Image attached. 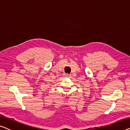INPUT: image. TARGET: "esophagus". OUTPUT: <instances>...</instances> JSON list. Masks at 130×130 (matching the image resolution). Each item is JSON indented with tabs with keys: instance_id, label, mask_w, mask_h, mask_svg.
Returning <instances> with one entry per match:
<instances>
[{
	"instance_id": "1",
	"label": "esophagus",
	"mask_w": 130,
	"mask_h": 130,
	"mask_svg": "<svg viewBox=\"0 0 130 130\" xmlns=\"http://www.w3.org/2000/svg\"><path fill=\"white\" fill-rule=\"evenodd\" d=\"M65 76H67V77H69V76H70V75H69V74H67H67H65Z\"/></svg>"
}]
</instances>
